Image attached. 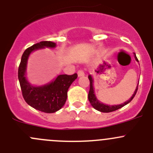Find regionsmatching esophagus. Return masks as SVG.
<instances>
[{"instance_id": "esophagus-1", "label": "esophagus", "mask_w": 153, "mask_h": 153, "mask_svg": "<svg viewBox=\"0 0 153 153\" xmlns=\"http://www.w3.org/2000/svg\"><path fill=\"white\" fill-rule=\"evenodd\" d=\"M84 72H83L82 70H78V77L84 76Z\"/></svg>"}]
</instances>
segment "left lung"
<instances>
[{
	"mask_svg": "<svg viewBox=\"0 0 153 153\" xmlns=\"http://www.w3.org/2000/svg\"><path fill=\"white\" fill-rule=\"evenodd\" d=\"M134 57H135V59L136 60V61H138L135 53H134ZM88 78H89V83H90V89H89V94H88V99H89L91 105H92V106L94 108V109H95L96 110L99 111V112H113V111L117 110V109H120V108L123 107V106L126 105V104H129V103L130 102L132 99H133V98L135 97V94H136L137 90H138V84H137L136 89H135L134 93L132 94V97H131L129 100H127V101H125V102L122 103V104H117V105H108V104H104V103H102L101 101H100L97 98L96 95H95V93L94 79H93V77H92V75H89Z\"/></svg>",
	"mask_w": 153,
	"mask_h": 153,
	"instance_id": "1",
	"label": "left lung"
}]
</instances>
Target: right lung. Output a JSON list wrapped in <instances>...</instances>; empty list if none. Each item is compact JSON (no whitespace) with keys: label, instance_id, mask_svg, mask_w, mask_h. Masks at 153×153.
Instances as JSON below:
<instances>
[{"label":"right lung","instance_id":"1","mask_svg":"<svg viewBox=\"0 0 153 153\" xmlns=\"http://www.w3.org/2000/svg\"><path fill=\"white\" fill-rule=\"evenodd\" d=\"M56 44L52 41H41L24 51L18 68V80L22 95L26 102L37 110L53 113L64 106L67 98L69 86L77 78L76 73L72 75H59L44 85H32L27 77L29 57L33 52L44 48L54 49Z\"/></svg>","mask_w":153,"mask_h":153}]
</instances>
